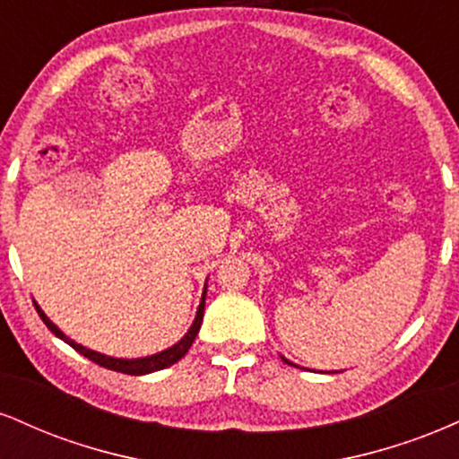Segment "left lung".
Instances as JSON below:
<instances>
[{
    "instance_id": "8db88e82",
    "label": "left lung",
    "mask_w": 459,
    "mask_h": 459,
    "mask_svg": "<svg viewBox=\"0 0 459 459\" xmlns=\"http://www.w3.org/2000/svg\"><path fill=\"white\" fill-rule=\"evenodd\" d=\"M282 360H284V362H289V360H287V358H282ZM289 365H291V362H289Z\"/></svg>"
}]
</instances>
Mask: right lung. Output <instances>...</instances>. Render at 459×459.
Returning a JSON list of instances; mask_svg holds the SVG:
<instances>
[{
  "label": "right lung",
  "mask_w": 459,
  "mask_h": 459,
  "mask_svg": "<svg viewBox=\"0 0 459 459\" xmlns=\"http://www.w3.org/2000/svg\"><path fill=\"white\" fill-rule=\"evenodd\" d=\"M34 307H36V304H34ZM36 310H39L40 319L45 321V325H47V328H49L51 332H54L56 336H60V339L65 341V343L71 345L73 350L79 351V354H82V356H86L88 360L97 362L99 367H105V368H109V371L127 373V376H144V373L160 371V368H166V367L175 365V362H178V360H181L183 356L187 354V350H189V347H192L194 339H196V334H198V330H200V324H203V315H204V296H203V299H200V307H198L196 319H194L192 328L187 330V334L183 336V339L178 341L177 345H172L170 350H166V351H160V354H155V356L135 358V360H125V358H112V356H103V354H99V351L86 350V347L77 345L75 341H71V339H68L66 334H62V332L57 330L54 324H51L49 317H47V315L43 313V310H40L39 307H36Z\"/></svg>",
  "instance_id": "obj_1"
}]
</instances>
